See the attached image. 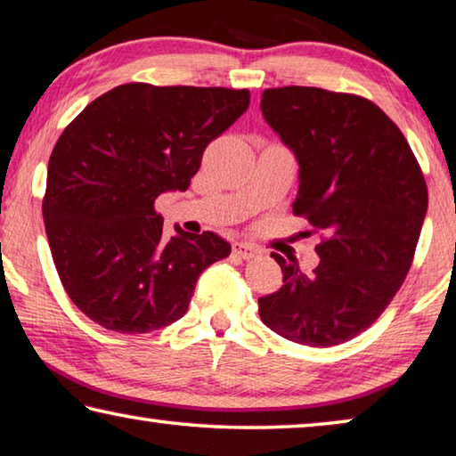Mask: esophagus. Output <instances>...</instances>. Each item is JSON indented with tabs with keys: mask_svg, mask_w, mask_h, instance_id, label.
Returning <instances> with one entry per match:
<instances>
[{
	"mask_svg": "<svg viewBox=\"0 0 456 456\" xmlns=\"http://www.w3.org/2000/svg\"><path fill=\"white\" fill-rule=\"evenodd\" d=\"M259 253V249L256 245H251V243H235L233 245V256L235 257H241V259H251V257H256Z\"/></svg>",
	"mask_w": 456,
	"mask_h": 456,
	"instance_id": "1",
	"label": "esophagus"
}]
</instances>
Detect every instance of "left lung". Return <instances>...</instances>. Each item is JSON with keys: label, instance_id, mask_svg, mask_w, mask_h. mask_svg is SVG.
Masks as SVG:
<instances>
[{"label": "left lung", "instance_id": "8db88e82", "mask_svg": "<svg viewBox=\"0 0 456 456\" xmlns=\"http://www.w3.org/2000/svg\"><path fill=\"white\" fill-rule=\"evenodd\" d=\"M261 112L296 154L293 215L322 243L312 273L272 253L283 285L259 297V315L291 342L344 344L380 318L406 280L428 207L424 175L400 128L362 96L267 88Z\"/></svg>", "mask_w": 456, "mask_h": 456}]
</instances>
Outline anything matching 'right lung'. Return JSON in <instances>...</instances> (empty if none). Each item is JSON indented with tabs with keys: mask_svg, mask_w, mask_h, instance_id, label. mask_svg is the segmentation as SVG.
Returning <instances> with one entry per match:
<instances>
[{
	"mask_svg": "<svg viewBox=\"0 0 456 456\" xmlns=\"http://www.w3.org/2000/svg\"><path fill=\"white\" fill-rule=\"evenodd\" d=\"M249 106V90L130 82L60 134L42 203L53 265L74 305L120 334L187 314L199 275L231 245L211 231L167 237L154 200L187 191L207 144Z\"/></svg>",
	"mask_w": 456,
	"mask_h": 456,
	"instance_id": "right-lung-1",
	"label": "right lung"
}]
</instances>
